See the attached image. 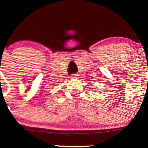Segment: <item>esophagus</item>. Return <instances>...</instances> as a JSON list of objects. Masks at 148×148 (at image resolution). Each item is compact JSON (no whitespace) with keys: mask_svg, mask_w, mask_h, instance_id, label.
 Returning a JSON list of instances; mask_svg holds the SVG:
<instances>
[{"mask_svg":"<svg viewBox=\"0 0 148 148\" xmlns=\"http://www.w3.org/2000/svg\"><path fill=\"white\" fill-rule=\"evenodd\" d=\"M78 76H79V74H72V76H71V77L75 78V79H76V78L78 77Z\"/></svg>","mask_w":148,"mask_h":148,"instance_id":"obj_1","label":"esophagus"}]
</instances>
